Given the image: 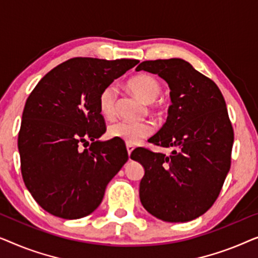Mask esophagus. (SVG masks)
Listing matches in <instances>:
<instances>
[{
  "mask_svg": "<svg viewBox=\"0 0 258 258\" xmlns=\"http://www.w3.org/2000/svg\"><path fill=\"white\" fill-rule=\"evenodd\" d=\"M134 150V147L133 146H126V151H128V155H129V160H130V154H132V151Z\"/></svg>",
  "mask_w": 258,
  "mask_h": 258,
  "instance_id": "1",
  "label": "esophagus"
}]
</instances>
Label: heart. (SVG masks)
<instances>
[{"instance_id": "1", "label": "heart", "mask_w": 258, "mask_h": 258, "mask_svg": "<svg viewBox=\"0 0 258 258\" xmlns=\"http://www.w3.org/2000/svg\"><path fill=\"white\" fill-rule=\"evenodd\" d=\"M128 88L146 103H153L161 94V86L153 76L141 74L134 76L128 81ZM117 97V90L115 87L108 86L101 91L98 97V108L104 117L111 118L115 115V104ZM154 132L153 125L149 122H125L117 121L108 126V136L134 146L141 141L149 137Z\"/></svg>"}]
</instances>
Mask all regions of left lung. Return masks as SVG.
<instances>
[{"label": "left lung", "instance_id": "8db88e82", "mask_svg": "<svg viewBox=\"0 0 258 258\" xmlns=\"http://www.w3.org/2000/svg\"><path fill=\"white\" fill-rule=\"evenodd\" d=\"M137 72L156 74L168 83V118L149 142L174 148L171 154L134 150L144 176L140 200L164 222H188L210 209L230 170L234 130L218 87L182 58L144 61Z\"/></svg>", "mask_w": 258, "mask_h": 258}]
</instances>
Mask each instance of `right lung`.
Instances as JSON below:
<instances>
[{
	"label": "right lung",
	"mask_w": 258,
	"mask_h": 258,
	"mask_svg": "<svg viewBox=\"0 0 258 258\" xmlns=\"http://www.w3.org/2000/svg\"><path fill=\"white\" fill-rule=\"evenodd\" d=\"M137 63L72 58L50 70L31 91L19 134L21 171L31 196L49 214L66 220L90 215L128 161L122 142L98 140L105 133L98 97ZM86 144L91 148L82 151Z\"/></svg>",
	"instance_id": "add662e5"
}]
</instances>
